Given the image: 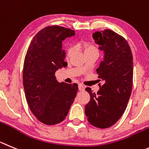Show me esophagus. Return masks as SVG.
<instances>
[{
  "instance_id": "34e87169",
  "label": "esophagus",
  "mask_w": 149,
  "mask_h": 149,
  "mask_svg": "<svg viewBox=\"0 0 149 149\" xmlns=\"http://www.w3.org/2000/svg\"><path fill=\"white\" fill-rule=\"evenodd\" d=\"M84 89H85V87L84 85H82V84H79V90L80 91H83V90H84Z\"/></svg>"
}]
</instances>
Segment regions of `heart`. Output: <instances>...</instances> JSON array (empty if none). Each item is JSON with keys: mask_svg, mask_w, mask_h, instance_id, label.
<instances>
[{"mask_svg": "<svg viewBox=\"0 0 149 149\" xmlns=\"http://www.w3.org/2000/svg\"><path fill=\"white\" fill-rule=\"evenodd\" d=\"M84 51L85 52H89V51H98L96 47L94 46L93 45H86L84 46ZM73 47H70V48L68 49L67 51V55L68 56H70L73 54Z\"/></svg>", "mask_w": 149, "mask_h": 149, "instance_id": "b5f03b06", "label": "heart"}]
</instances>
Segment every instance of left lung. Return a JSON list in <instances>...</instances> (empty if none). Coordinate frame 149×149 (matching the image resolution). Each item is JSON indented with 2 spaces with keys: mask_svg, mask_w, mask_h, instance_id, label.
Returning a JSON list of instances; mask_svg holds the SVG:
<instances>
[{
  "mask_svg": "<svg viewBox=\"0 0 149 149\" xmlns=\"http://www.w3.org/2000/svg\"><path fill=\"white\" fill-rule=\"evenodd\" d=\"M93 38L104 53L96 70L104 84L96 94L85 89L90 100L84 112L90 124L106 129L120 118L127 106L132 90L133 56L127 41L113 31H96Z\"/></svg>",
  "mask_w": 149,
  "mask_h": 149,
  "instance_id": "obj_1",
  "label": "left lung"
}]
</instances>
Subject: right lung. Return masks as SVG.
I'll return each instance as SVG.
<instances>
[{
	"label": "right lung",
	"instance_id": "add662e5",
	"mask_svg": "<svg viewBox=\"0 0 149 149\" xmlns=\"http://www.w3.org/2000/svg\"><path fill=\"white\" fill-rule=\"evenodd\" d=\"M74 31L58 26L45 27L34 37L23 65L26 101L34 116L46 125L65 120L78 91L77 84L59 83L55 73L66 67L62 41Z\"/></svg>",
	"mask_w": 149,
	"mask_h": 149
}]
</instances>
